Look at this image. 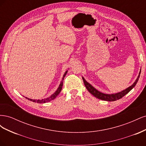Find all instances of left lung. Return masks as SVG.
I'll return each instance as SVG.
<instances>
[{
  "mask_svg": "<svg viewBox=\"0 0 146 146\" xmlns=\"http://www.w3.org/2000/svg\"><path fill=\"white\" fill-rule=\"evenodd\" d=\"M140 74H141V69H140L138 76L136 78V80L131 86H130L129 88H126V89L124 90H123L121 92H117V93H114V94H104L103 92H101L99 91L98 90H96V88L94 86H92L90 83L86 82V80L83 77H82V78H83L84 84H85V87L86 88V89L92 95H93L94 97H96V98H98L99 99H101L105 101H108V102H111V101H115V100L120 99L122 98V97L126 95L127 93H129V92L133 89L136 85L137 82H138L139 80Z\"/></svg>",
  "mask_w": 146,
  "mask_h": 146,
  "instance_id": "obj_1",
  "label": "left lung"
}]
</instances>
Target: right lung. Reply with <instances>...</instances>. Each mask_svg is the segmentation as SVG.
Segmentation results:
<instances>
[{
  "label": "right lung",
  "instance_id": "1",
  "mask_svg": "<svg viewBox=\"0 0 146 146\" xmlns=\"http://www.w3.org/2000/svg\"><path fill=\"white\" fill-rule=\"evenodd\" d=\"M67 72H68V70H66V71L65 72V73L64 74L63 76V78H62V80H61V83H60V85H59V87L57 88L56 91L54 92V93L53 94H52L50 96L48 97V98H47L46 99H41V100H39V99H38V100H37V99H29V98H26V97H25V98L26 99H27L28 100H30V101L33 102H36V103H38V104L47 103V102H50V101H51L52 100H54V99H55L56 98V96L60 94V92H61V90H62V86H63V80H64V78L65 76L66 75V74H67Z\"/></svg>",
  "mask_w": 146,
  "mask_h": 146
}]
</instances>
